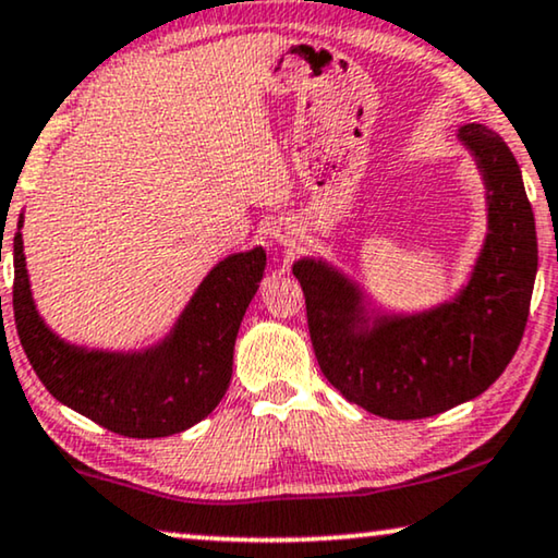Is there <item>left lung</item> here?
Returning a JSON list of instances; mask_svg holds the SVG:
<instances>
[{
  "label": "left lung",
  "instance_id": "left-lung-1",
  "mask_svg": "<svg viewBox=\"0 0 558 558\" xmlns=\"http://www.w3.org/2000/svg\"><path fill=\"white\" fill-rule=\"evenodd\" d=\"M485 184L488 234L450 301L417 313L368 308L359 282L316 257L293 263L318 366L349 402L387 420L447 412L490 387L521 343L538 268L536 222L511 148L460 125Z\"/></svg>",
  "mask_w": 558,
  "mask_h": 558
}]
</instances>
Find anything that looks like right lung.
<instances>
[{
  "label": "right lung",
  "mask_w": 558,
  "mask_h": 558,
  "mask_svg": "<svg viewBox=\"0 0 558 558\" xmlns=\"http://www.w3.org/2000/svg\"><path fill=\"white\" fill-rule=\"evenodd\" d=\"M22 222L20 215L12 242L14 324L45 389L123 437H169L207 417L230 387L234 339L260 288L265 250L253 247L219 260L159 343L141 351H104L60 339L37 313Z\"/></svg>",
  "instance_id": "1"
}]
</instances>
